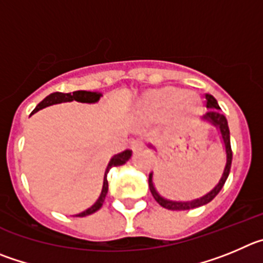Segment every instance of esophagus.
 <instances>
[{
	"instance_id": "esophagus-1",
	"label": "esophagus",
	"mask_w": 263,
	"mask_h": 263,
	"mask_svg": "<svg viewBox=\"0 0 263 263\" xmlns=\"http://www.w3.org/2000/svg\"><path fill=\"white\" fill-rule=\"evenodd\" d=\"M129 146H131V149L134 152H139V151H141V149L144 148V143L141 140H132Z\"/></svg>"
}]
</instances>
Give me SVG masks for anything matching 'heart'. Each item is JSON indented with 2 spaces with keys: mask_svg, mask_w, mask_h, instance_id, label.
I'll return each mask as SVG.
<instances>
[{
  "mask_svg": "<svg viewBox=\"0 0 263 263\" xmlns=\"http://www.w3.org/2000/svg\"><path fill=\"white\" fill-rule=\"evenodd\" d=\"M200 108V98L194 91L178 89H162L152 93L146 101V111L152 118L160 119L165 115L174 120L191 117Z\"/></svg>",
  "mask_w": 263,
  "mask_h": 263,
  "instance_id": "obj_1",
  "label": "heart"
}]
</instances>
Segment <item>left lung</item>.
<instances>
[{"instance_id": "obj_1", "label": "left lung", "mask_w": 263, "mask_h": 263, "mask_svg": "<svg viewBox=\"0 0 263 263\" xmlns=\"http://www.w3.org/2000/svg\"><path fill=\"white\" fill-rule=\"evenodd\" d=\"M205 106H207V112L203 117V119L208 120L210 123H212L216 128L220 129V134H221V139H223L224 146H226V153H227V164L224 167L223 176L220 178L219 183L212 189L208 194H205L204 196L199 198V199H194L191 202H174V200L165 199L160 194L156 191L155 184H153V173L149 174V190L152 193L153 198L156 199V202L161 205V207L166 208V210H172V211H183V210H193V208L200 207V205H204L207 203L211 202L215 196L220 193V190L223 189L224 183H226L227 178L229 176V172H231V165H232V148H231V136H229V127L228 122H227V118L221 114L220 111V106L217 105V101L211 96V94H205ZM152 146V145H151Z\"/></svg>"}]
</instances>
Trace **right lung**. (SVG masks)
<instances>
[{
	"instance_id": "obj_1",
	"label": "right lung",
	"mask_w": 263,
	"mask_h": 263,
	"mask_svg": "<svg viewBox=\"0 0 263 263\" xmlns=\"http://www.w3.org/2000/svg\"><path fill=\"white\" fill-rule=\"evenodd\" d=\"M101 96H102L101 93H96V91H85V90L73 91V93H59V91H56V93H52V94H49L48 97H46V98H44L43 101H42V102H40L39 105L34 108L32 114H34V112H36V111L42 110V108H44V107H48V106H51V105H56V103L72 102V101H77V102H82V103H96L97 101L101 98ZM131 155H132V151L127 149V151H124V152L118 153V155H115L114 157L111 158L110 162H108V165H107V167H106L105 177H103L102 193H101V195H99L98 200H97V202L94 203L90 208H87L86 211L81 212V214H79V215H76V216H79V217L87 216V215L94 214V212L98 211L99 208L102 207L103 202H105L106 195H107V191H108V182H107L108 170H110L111 167L120 166V165L126 164L127 161L131 158Z\"/></svg>"
}]
</instances>
